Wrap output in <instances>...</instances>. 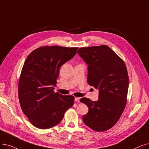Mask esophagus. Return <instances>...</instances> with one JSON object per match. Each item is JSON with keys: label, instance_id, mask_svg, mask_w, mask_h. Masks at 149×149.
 I'll return each mask as SVG.
<instances>
[{"label": "esophagus", "instance_id": "34e87169", "mask_svg": "<svg viewBox=\"0 0 149 149\" xmlns=\"http://www.w3.org/2000/svg\"><path fill=\"white\" fill-rule=\"evenodd\" d=\"M75 101L77 102H80V98L79 97H75Z\"/></svg>", "mask_w": 149, "mask_h": 149}]
</instances>
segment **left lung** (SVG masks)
I'll return each mask as SVG.
<instances>
[{
  "instance_id": "left-lung-1",
  "label": "left lung",
  "mask_w": 149,
  "mask_h": 149,
  "mask_svg": "<svg viewBox=\"0 0 149 149\" xmlns=\"http://www.w3.org/2000/svg\"><path fill=\"white\" fill-rule=\"evenodd\" d=\"M77 54L88 65V84L99 90L97 101L80 99L89 108L83 121L95 132L108 130L118 121L126 106L129 79L125 64L106 45L80 48Z\"/></svg>"
}]
</instances>
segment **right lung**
Listing matches in <instances>:
<instances>
[{
	"label": "right lung",
	"mask_w": 149,
	"mask_h": 149,
	"mask_svg": "<svg viewBox=\"0 0 149 149\" xmlns=\"http://www.w3.org/2000/svg\"><path fill=\"white\" fill-rule=\"evenodd\" d=\"M78 47L43 46L29 55L19 80V103L31 124L41 129L56 125L74 105V97L54 91L60 68L75 55Z\"/></svg>",
	"instance_id": "add662e5"
}]
</instances>
